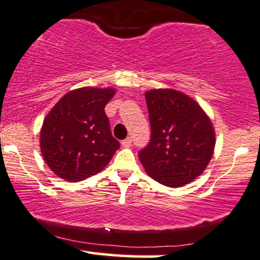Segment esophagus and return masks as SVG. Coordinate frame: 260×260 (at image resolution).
I'll use <instances>...</instances> for the list:
<instances>
[{
  "mask_svg": "<svg viewBox=\"0 0 260 260\" xmlns=\"http://www.w3.org/2000/svg\"><path fill=\"white\" fill-rule=\"evenodd\" d=\"M131 145H132V139H131L129 137H128V138H126V139L122 140V147H124V148H129Z\"/></svg>",
  "mask_w": 260,
  "mask_h": 260,
  "instance_id": "1",
  "label": "esophagus"
}]
</instances>
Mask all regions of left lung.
I'll list each match as a JSON object with an SVG mask.
<instances>
[{
  "mask_svg": "<svg viewBox=\"0 0 260 260\" xmlns=\"http://www.w3.org/2000/svg\"><path fill=\"white\" fill-rule=\"evenodd\" d=\"M150 140L138 156L145 171L168 187L196 180L213 156L211 121L192 98L172 89L145 92Z\"/></svg>",
  "mask_w": 260,
  "mask_h": 260,
  "instance_id": "1",
  "label": "left lung"
}]
</instances>
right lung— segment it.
Here are the masks:
<instances>
[{"label": "right lung", "mask_w": 260, "mask_h": 260, "mask_svg": "<svg viewBox=\"0 0 260 260\" xmlns=\"http://www.w3.org/2000/svg\"><path fill=\"white\" fill-rule=\"evenodd\" d=\"M115 90L80 88L61 98L45 117L40 147L53 174L78 182L98 174L120 148L112 137L105 106Z\"/></svg>", "instance_id": "right-lung-1"}]
</instances>
